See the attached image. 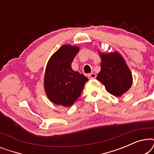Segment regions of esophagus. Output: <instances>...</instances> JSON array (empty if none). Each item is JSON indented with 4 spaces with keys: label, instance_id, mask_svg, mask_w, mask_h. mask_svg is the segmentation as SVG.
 Wrapping results in <instances>:
<instances>
[{
    "label": "esophagus",
    "instance_id": "1",
    "mask_svg": "<svg viewBox=\"0 0 154 154\" xmlns=\"http://www.w3.org/2000/svg\"><path fill=\"white\" fill-rule=\"evenodd\" d=\"M96 74L94 73H90L89 75H88V78H89L90 79H96Z\"/></svg>",
    "mask_w": 154,
    "mask_h": 154
}]
</instances>
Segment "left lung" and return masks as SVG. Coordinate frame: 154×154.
<instances>
[{"label":"left lung","instance_id":"obj_1","mask_svg":"<svg viewBox=\"0 0 154 154\" xmlns=\"http://www.w3.org/2000/svg\"><path fill=\"white\" fill-rule=\"evenodd\" d=\"M102 60L101 70L97 79L105 86L107 92L116 97H121L131 88V71L119 52H100Z\"/></svg>","mask_w":154,"mask_h":154}]
</instances>
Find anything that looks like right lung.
<instances>
[{
  "mask_svg": "<svg viewBox=\"0 0 154 154\" xmlns=\"http://www.w3.org/2000/svg\"><path fill=\"white\" fill-rule=\"evenodd\" d=\"M79 51L77 46L64 45L51 56L46 66L44 88L48 99L55 104L68 107L81 95L88 79L71 68Z\"/></svg>",
  "mask_w": 154,
  "mask_h": 154,
  "instance_id": "add662e5",
  "label": "right lung"
}]
</instances>
